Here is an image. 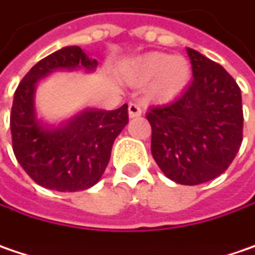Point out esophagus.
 Returning <instances> with one entry per match:
<instances>
[{"instance_id":"esophagus-1","label":"esophagus","mask_w":255,"mask_h":255,"mask_svg":"<svg viewBox=\"0 0 255 255\" xmlns=\"http://www.w3.org/2000/svg\"><path fill=\"white\" fill-rule=\"evenodd\" d=\"M128 110H129V118L132 119L139 118L142 115V109H140V106L136 104V103H130L129 107H128Z\"/></svg>"}]
</instances>
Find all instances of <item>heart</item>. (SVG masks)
Returning a JSON list of instances; mask_svg holds the SVG:
<instances>
[{"instance_id": "b5f03b06", "label": "heart", "mask_w": 255, "mask_h": 255, "mask_svg": "<svg viewBox=\"0 0 255 255\" xmlns=\"http://www.w3.org/2000/svg\"><path fill=\"white\" fill-rule=\"evenodd\" d=\"M189 62L181 56H171L162 52H151L139 58L135 65V78L139 82L154 80L152 96L159 101L178 97L190 81Z\"/></svg>"}]
</instances>
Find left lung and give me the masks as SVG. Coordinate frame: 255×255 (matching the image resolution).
Listing matches in <instances>:
<instances>
[{"label": "left lung", "instance_id": "8db88e82", "mask_svg": "<svg viewBox=\"0 0 255 255\" xmlns=\"http://www.w3.org/2000/svg\"><path fill=\"white\" fill-rule=\"evenodd\" d=\"M193 81L173 103L151 107V152L170 180L196 186L221 175L243 142V100L224 66L187 47Z\"/></svg>", "mask_w": 255, "mask_h": 255}]
</instances>
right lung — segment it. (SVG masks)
I'll return each instance as SVG.
<instances>
[{"instance_id": "right-lung-1", "label": "right lung", "mask_w": 255, "mask_h": 255, "mask_svg": "<svg viewBox=\"0 0 255 255\" xmlns=\"http://www.w3.org/2000/svg\"><path fill=\"white\" fill-rule=\"evenodd\" d=\"M81 47L68 46L43 58L20 81L9 115L12 151L33 181L56 191H78L94 186L104 173L113 142L128 125V104L116 110H85L62 128H43L36 119V82L56 69L93 71Z\"/></svg>"}]
</instances>
